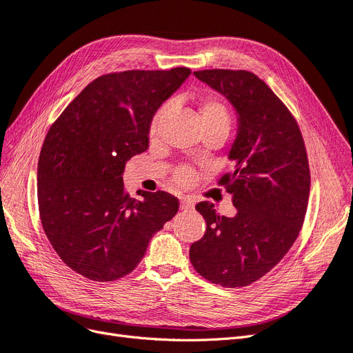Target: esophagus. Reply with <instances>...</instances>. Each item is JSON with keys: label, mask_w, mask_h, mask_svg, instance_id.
I'll return each instance as SVG.
<instances>
[{"label": "esophagus", "mask_w": 353, "mask_h": 353, "mask_svg": "<svg viewBox=\"0 0 353 353\" xmlns=\"http://www.w3.org/2000/svg\"><path fill=\"white\" fill-rule=\"evenodd\" d=\"M194 209V203H191L190 200H182L181 201V210L182 212H187V210H191Z\"/></svg>", "instance_id": "34e87169"}]
</instances>
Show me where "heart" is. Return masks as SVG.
I'll use <instances>...</instances> for the list:
<instances>
[{
	"mask_svg": "<svg viewBox=\"0 0 353 353\" xmlns=\"http://www.w3.org/2000/svg\"><path fill=\"white\" fill-rule=\"evenodd\" d=\"M169 105H163L159 108L152 119V125H150V131L156 132V130L159 128L162 119L165 117V114L168 112ZM200 117H201V125H216V127H222L225 130H229L230 125V117L226 106L217 99H209L201 103L200 106ZM178 184L181 185H187L192 181L194 178V172L191 171L190 168H182L176 172L175 175Z\"/></svg>",
	"mask_w": 353,
	"mask_h": 353,
	"instance_id": "heart-1",
	"label": "heart"
}]
</instances>
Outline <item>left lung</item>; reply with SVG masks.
Returning <instances> with one entry per match:
<instances>
[{
	"label": "left lung",
	"mask_w": 353,
	"mask_h": 353,
	"mask_svg": "<svg viewBox=\"0 0 353 353\" xmlns=\"http://www.w3.org/2000/svg\"><path fill=\"white\" fill-rule=\"evenodd\" d=\"M200 81L234 106V169L219 181L232 196L234 217L214 205H196L204 236L190 248L200 276L225 288L259 281L281 261L299 235L310 196V166L299 127L283 102L257 76L244 70L194 71Z\"/></svg>",
	"instance_id": "8db88e82"
}]
</instances>
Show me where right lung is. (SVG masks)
Instances as JSON below:
<instances>
[{
  "mask_svg": "<svg viewBox=\"0 0 353 353\" xmlns=\"http://www.w3.org/2000/svg\"><path fill=\"white\" fill-rule=\"evenodd\" d=\"M191 70H131L93 80L52 124L38 163L45 234L70 269L96 282L131 273L179 209L165 191L124 190L132 156L149 148L152 119Z\"/></svg>",
  "mask_w": 353,
  "mask_h": 353,
  "instance_id": "obj_1",
  "label": "right lung"
}]
</instances>
